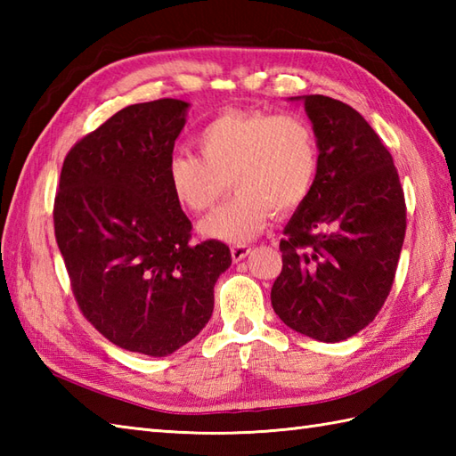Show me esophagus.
<instances>
[{
	"instance_id": "obj_1",
	"label": "esophagus",
	"mask_w": 456,
	"mask_h": 456,
	"mask_svg": "<svg viewBox=\"0 0 456 456\" xmlns=\"http://www.w3.org/2000/svg\"><path fill=\"white\" fill-rule=\"evenodd\" d=\"M250 253V247L248 245H235L231 247V256H233L235 263H240V260L247 258Z\"/></svg>"
}]
</instances>
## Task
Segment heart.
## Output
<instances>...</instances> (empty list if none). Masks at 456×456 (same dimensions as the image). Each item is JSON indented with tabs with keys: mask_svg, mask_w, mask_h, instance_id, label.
I'll return each mask as SVG.
<instances>
[{
	"mask_svg": "<svg viewBox=\"0 0 456 456\" xmlns=\"http://www.w3.org/2000/svg\"><path fill=\"white\" fill-rule=\"evenodd\" d=\"M200 154L174 152L167 164L172 196L191 213L211 209L233 182L237 196L200 223V233L247 243L273 213H292L312 196L319 144L299 115L225 111L198 134Z\"/></svg>",
	"mask_w": 456,
	"mask_h": 456,
	"instance_id": "heart-1",
	"label": "heart"
}]
</instances>
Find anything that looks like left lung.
I'll use <instances>...</instances> for the list:
<instances>
[{"label":"left lung","instance_id":"left-lung-1","mask_svg":"<svg viewBox=\"0 0 456 456\" xmlns=\"http://www.w3.org/2000/svg\"><path fill=\"white\" fill-rule=\"evenodd\" d=\"M319 144L312 196L284 227L282 273L270 292L282 322L315 341L356 335L380 312L405 237L392 154L361 113L327 95H297Z\"/></svg>","mask_w":456,"mask_h":456}]
</instances>
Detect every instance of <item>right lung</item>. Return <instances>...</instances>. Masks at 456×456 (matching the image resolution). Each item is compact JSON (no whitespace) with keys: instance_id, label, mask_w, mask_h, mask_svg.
<instances>
[{"instance_id":"add662e5","label":"right lung","mask_w":456,"mask_h":456,"mask_svg":"<svg viewBox=\"0 0 456 456\" xmlns=\"http://www.w3.org/2000/svg\"><path fill=\"white\" fill-rule=\"evenodd\" d=\"M190 103H134L66 154L54 235L84 317L125 351L167 356L213 314V286L231 266L221 240L191 243L167 164Z\"/></svg>"}]
</instances>
